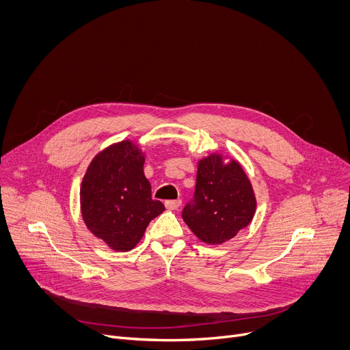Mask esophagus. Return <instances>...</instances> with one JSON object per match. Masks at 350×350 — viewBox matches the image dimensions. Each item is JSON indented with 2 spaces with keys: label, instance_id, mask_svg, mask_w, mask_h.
I'll return each mask as SVG.
<instances>
[{
  "label": "esophagus",
  "instance_id": "obj_1",
  "mask_svg": "<svg viewBox=\"0 0 350 350\" xmlns=\"http://www.w3.org/2000/svg\"><path fill=\"white\" fill-rule=\"evenodd\" d=\"M180 205H181L180 199H176V201H166V202H165V206H166V209H169V211H177V209L180 208Z\"/></svg>",
  "mask_w": 350,
  "mask_h": 350
}]
</instances>
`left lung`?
Returning a JSON list of instances; mask_svg holds the SVG:
<instances>
[{
  "mask_svg": "<svg viewBox=\"0 0 350 350\" xmlns=\"http://www.w3.org/2000/svg\"><path fill=\"white\" fill-rule=\"evenodd\" d=\"M255 212L252 183L237 159L212 152L198 161L193 201L183 219L199 239L221 245L247 227Z\"/></svg>",
  "mask_w": 350,
  "mask_h": 350,
  "instance_id": "1",
  "label": "left lung"
}]
</instances>
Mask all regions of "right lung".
I'll list each match as a JSON object with an SVG mask.
<instances>
[{"label": "right lung", "mask_w": 350, "mask_h": 350, "mask_svg": "<svg viewBox=\"0 0 350 350\" xmlns=\"http://www.w3.org/2000/svg\"><path fill=\"white\" fill-rule=\"evenodd\" d=\"M144 163L142 149L123 139L98 152L81 181L83 221L116 252L131 251L149 221L165 211L161 201L152 199Z\"/></svg>", "instance_id": "right-lung-1"}]
</instances>
